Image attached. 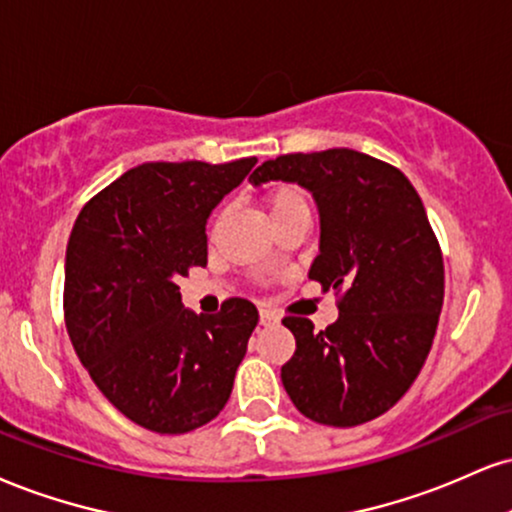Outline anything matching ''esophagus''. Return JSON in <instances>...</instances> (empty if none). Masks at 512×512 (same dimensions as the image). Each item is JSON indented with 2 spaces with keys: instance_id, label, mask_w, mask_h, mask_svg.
<instances>
[{
  "instance_id": "obj_1",
  "label": "esophagus",
  "mask_w": 512,
  "mask_h": 512,
  "mask_svg": "<svg viewBox=\"0 0 512 512\" xmlns=\"http://www.w3.org/2000/svg\"><path fill=\"white\" fill-rule=\"evenodd\" d=\"M279 322V317L272 310H260V326H272Z\"/></svg>"
}]
</instances>
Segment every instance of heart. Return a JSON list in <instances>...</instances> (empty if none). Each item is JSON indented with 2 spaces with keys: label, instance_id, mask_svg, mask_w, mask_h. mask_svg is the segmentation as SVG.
Here are the masks:
<instances>
[{
  "label": "heart",
  "instance_id": "heart-1",
  "mask_svg": "<svg viewBox=\"0 0 512 512\" xmlns=\"http://www.w3.org/2000/svg\"><path fill=\"white\" fill-rule=\"evenodd\" d=\"M264 209H267L269 219L281 221L293 214H310V202L305 193L295 186H274L264 195Z\"/></svg>",
  "mask_w": 512,
  "mask_h": 512
}]
</instances>
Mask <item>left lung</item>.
<instances>
[{"mask_svg": "<svg viewBox=\"0 0 512 512\" xmlns=\"http://www.w3.org/2000/svg\"><path fill=\"white\" fill-rule=\"evenodd\" d=\"M298 183L319 209L310 279L341 291L338 319L315 331L286 317L295 353L283 389L312 422L355 427L393 408L432 348L443 305V257L427 212L396 166L348 147L281 155L252 186Z\"/></svg>", "mask_w": 512, "mask_h": 512, "instance_id": "1", "label": "left lung"}]
</instances>
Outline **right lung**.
<instances>
[{
  "label": "right lung",
  "instance_id": "obj_1",
  "mask_svg": "<svg viewBox=\"0 0 512 512\" xmlns=\"http://www.w3.org/2000/svg\"><path fill=\"white\" fill-rule=\"evenodd\" d=\"M255 157L147 162L80 209L66 248L64 312L104 398L157 434H186L224 410L257 326L250 300L217 315L183 307L178 279L207 264V219Z\"/></svg>",
  "mask_w": 512,
  "mask_h": 512
}]
</instances>
